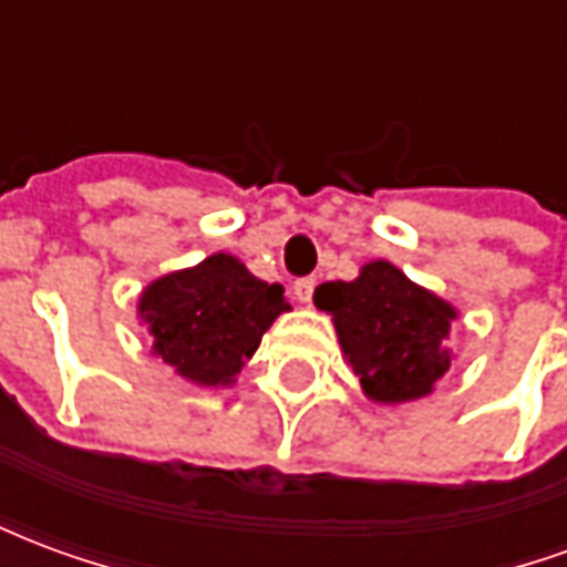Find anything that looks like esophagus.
<instances>
[{
    "label": "esophagus",
    "mask_w": 567,
    "mask_h": 567,
    "mask_svg": "<svg viewBox=\"0 0 567 567\" xmlns=\"http://www.w3.org/2000/svg\"><path fill=\"white\" fill-rule=\"evenodd\" d=\"M312 291H316V279H297L295 282V297L300 303H309V300H312Z\"/></svg>",
    "instance_id": "34e87169"
}]
</instances>
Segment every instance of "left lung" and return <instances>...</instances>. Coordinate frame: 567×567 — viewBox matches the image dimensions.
Listing matches in <instances>:
<instances>
[{
  "instance_id": "1",
  "label": "left lung",
  "mask_w": 567,
  "mask_h": 567,
  "mask_svg": "<svg viewBox=\"0 0 567 567\" xmlns=\"http://www.w3.org/2000/svg\"><path fill=\"white\" fill-rule=\"evenodd\" d=\"M312 300L373 404L419 401L450 373L458 309L389 260H368L352 282L319 285Z\"/></svg>"
}]
</instances>
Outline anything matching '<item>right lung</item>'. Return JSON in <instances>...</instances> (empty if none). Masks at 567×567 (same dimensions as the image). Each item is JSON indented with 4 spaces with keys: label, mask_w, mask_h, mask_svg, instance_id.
<instances>
[{
    "label": "right lung",
    "mask_w": 567,
    "mask_h": 567,
    "mask_svg": "<svg viewBox=\"0 0 567 567\" xmlns=\"http://www.w3.org/2000/svg\"><path fill=\"white\" fill-rule=\"evenodd\" d=\"M288 309L282 285L264 282L239 258L215 251L145 285L136 316L154 340V355L175 377L224 389L234 385L260 337Z\"/></svg>",
    "instance_id": "1"
}]
</instances>
